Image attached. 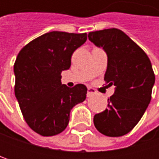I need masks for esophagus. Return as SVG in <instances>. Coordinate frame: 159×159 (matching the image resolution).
<instances>
[{
    "label": "esophagus",
    "instance_id": "34e87169",
    "mask_svg": "<svg viewBox=\"0 0 159 159\" xmlns=\"http://www.w3.org/2000/svg\"><path fill=\"white\" fill-rule=\"evenodd\" d=\"M95 94H97V91L94 88H92V87L87 88V97H91V96H93Z\"/></svg>",
    "mask_w": 159,
    "mask_h": 159
}]
</instances>
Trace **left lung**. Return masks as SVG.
I'll list each match as a JSON object with an SVG mask.
<instances>
[{"label": "left lung", "mask_w": 159, "mask_h": 159, "mask_svg": "<svg viewBox=\"0 0 159 159\" xmlns=\"http://www.w3.org/2000/svg\"><path fill=\"white\" fill-rule=\"evenodd\" d=\"M88 39L106 52L108 66L104 80L109 86H115L108 99V109L94 116L95 127L104 135L122 136L138 123L150 103L155 84L151 61L120 29L90 32Z\"/></svg>", "instance_id": "obj_1"}]
</instances>
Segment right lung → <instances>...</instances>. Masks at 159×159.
<instances>
[{
	"mask_svg": "<svg viewBox=\"0 0 159 159\" xmlns=\"http://www.w3.org/2000/svg\"><path fill=\"white\" fill-rule=\"evenodd\" d=\"M86 39V33L48 32L25 45L16 57V98L28 126L42 136L64 131L72 109L86 98L84 84L70 88L61 82L74 51Z\"/></svg>",
	"mask_w": 159,
	"mask_h": 159,
	"instance_id": "right-lung-1",
	"label": "right lung"
}]
</instances>
